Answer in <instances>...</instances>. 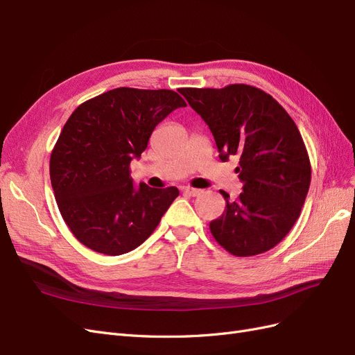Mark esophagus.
Masks as SVG:
<instances>
[{
    "label": "esophagus",
    "instance_id": "1",
    "mask_svg": "<svg viewBox=\"0 0 355 355\" xmlns=\"http://www.w3.org/2000/svg\"><path fill=\"white\" fill-rule=\"evenodd\" d=\"M182 191L185 192V194H188V196H191V197H197V196H200L201 194V189H196V188H191V187H185V188H182Z\"/></svg>",
    "mask_w": 355,
    "mask_h": 355
}]
</instances>
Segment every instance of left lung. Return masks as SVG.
<instances>
[{"label": "left lung", "instance_id": "left-lung-1", "mask_svg": "<svg viewBox=\"0 0 355 355\" xmlns=\"http://www.w3.org/2000/svg\"><path fill=\"white\" fill-rule=\"evenodd\" d=\"M216 142L219 158L240 157L235 168L243 182L240 197L227 200L210 231L234 256L271 250L297 220L305 202L311 164L295 121L271 94L247 84L223 89H180Z\"/></svg>", "mask_w": 355, "mask_h": 355}]
</instances>
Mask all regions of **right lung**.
I'll list each match as a JSON object with an SVG mask.
<instances>
[{"label":"right lung","mask_w":355,"mask_h":355,"mask_svg":"<svg viewBox=\"0 0 355 355\" xmlns=\"http://www.w3.org/2000/svg\"><path fill=\"white\" fill-rule=\"evenodd\" d=\"M184 106L173 90L118 87L71 114L51 151L50 180L63 220L85 247L118 256L154 232L179 189L135 187L130 163L157 124Z\"/></svg>","instance_id":"right-lung-1"}]
</instances>
